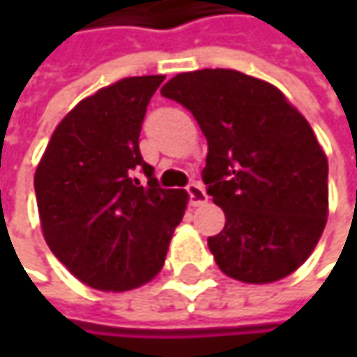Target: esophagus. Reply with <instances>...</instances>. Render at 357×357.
Instances as JSON below:
<instances>
[{
	"label": "esophagus",
	"instance_id": "34e87169",
	"mask_svg": "<svg viewBox=\"0 0 357 357\" xmlns=\"http://www.w3.org/2000/svg\"><path fill=\"white\" fill-rule=\"evenodd\" d=\"M188 196H190V204L192 206H200V204H204L206 202V192H204V188H202V183H198V181H192V183H188Z\"/></svg>",
	"mask_w": 357,
	"mask_h": 357
}]
</instances>
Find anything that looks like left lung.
Listing matches in <instances>:
<instances>
[{"label": "left lung", "mask_w": 357, "mask_h": 357, "mask_svg": "<svg viewBox=\"0 0 357 357\" xmlns=\"http://www.w3.org/2000/svg\"><path fill=\"white\" fill-rule=\"evenodd\" d=\"M161 95L198 121L202 181L225 213L208 238L219 268L244 283L291 275L319 244L328 213V163L306 117L273 84L236 70H196Z\"/></svg>", "instance_id": "8db88e82"}]
</instances>
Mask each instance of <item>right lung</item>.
I'll return each mask as SVG.
<instances>
[{
    "mask_svg": "<svg viewBox=\"0 0 357 357\" xmlns=\"http://www.w3.org/2000/svg\"><path fill=\"white\" fill-rule=\"evenodd\" d=\"M163 80L123 78L80 101L55 128L36 167L45 242L95 289L149 283L163 268L188 204L185 190L159 185L138 146L146 105Z\"/></svg>",
    "mask_w": 357,
    "mask_h": 357,
    "instance_id": "1",
    "label": "right lung"
}]
</instances>
